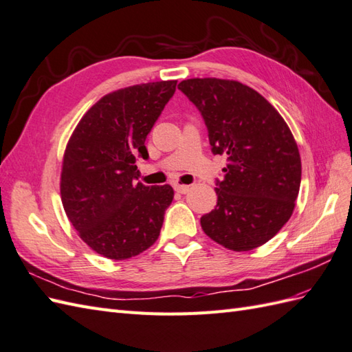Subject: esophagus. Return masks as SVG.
I'll return each instance as SVG.
<instances>
[{
    "mask_svg": "<svg viewBox=\"0 0 352 352\" xmlns=\"http://www.w3.org/2000/svg\"><path fill=\"white\" fill-rule=\"evenodd\" d=\"M175 191L176 192H181V194H186L188 191H190V185H179V184H176L175 185Z\"/></svg>",
    "mask_w": 352,
    "mask_h": 352,
    "instance_id": "1",
    "label": "esophagus"
}]
</instances>
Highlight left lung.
Returning a JSON list of instances; mask_svg holds the SVG:
<instances>
[{
    "label": "left lung",
    "instance_id": "left-lung-1",
    "mask_svg": "<svg viewBox=\"0 0 352 352\" xmlns=\"http://www.w3.org/2000/svg\"><path fill=\"white\" fill-rule=\"evenodd\" d=\"M199 109L213 155H227L218 203L201 217L212 241L231 251L269 242L293 215L302 181L297 143L278 110L236 80L188 79L177 85Z\"/></svg>",
    "mask_w": 352,
    "mask_h": 352
}]
</instances>
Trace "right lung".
<instances>
[{"instance_id": "add662e5", "label": "right lung", "mask_w": 352, "mask_h": 352, "mask_svg": "<svg viewBox=\"0 0 352 352\" xmlns=\"http://www.w3.org/2000/svg\"><path fill=\"white\" fill-rule=\"evenodd\" d=\"M176 83L151 82L107 94L68 140L61 171L64 210L82 241L106 258H131L160 236L173 188L135 184V160L149 157L144 142Z\"/></svg>"}]
</instances>
